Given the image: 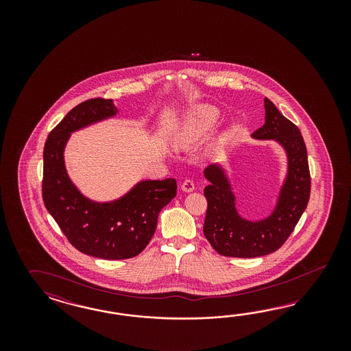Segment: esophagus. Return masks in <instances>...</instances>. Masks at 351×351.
Returning a JSON list of instances; mask_svg holds the SVG:
<instances>
[{"mask_svg":"<svg viewBox=\"0 0 351 351\" xmlns=\"http://www.w3.org/2000/svg\"><path fill=\"white\" fill-rule=\"evenodd\" d=\"M181 188L184 191H193L195 189V184L191 179H185L181 184Z\"/></svg>","mask_w":351,"mask_h":351,"instance_id":"esophagus-1","label":"esophagus"}]
</instances>
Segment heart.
Returning <instances> with one entry per match:
<instances>
[{
	"instance_id": "heart-1",
	"label": "heart",
	"mask_w": 351,
	"mask_h": 351,
	"mask_svg": "<svg viewBox=\"0 0 351 351\" xmlns=\"http://www.w3.org/2000/svg\"><path fill=\"white\" fill-rule=\"evenodd\" d=\"M220 121L217 109L210 106L193 108L185 118L181 128V138L186 144H193L207 136Z\"/></svg>"
}]
</instances>
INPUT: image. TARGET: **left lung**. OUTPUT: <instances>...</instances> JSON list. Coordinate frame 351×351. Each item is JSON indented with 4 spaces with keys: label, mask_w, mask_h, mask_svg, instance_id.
Returning <instances> with one entry per match:
<instances>
[{
    "label": "left lung",
    "mask_w": 351,
    "mask_h": 351,
    "mask_svg": "<svg viewBox=\"0 0 351 351\" xmlns=\"http://www.w3.org/2000/svg\"><path fill=\"white\" fill-rule=\"evenodd\" d=\"M265 125L256 138H274L287 152L288 175L274 213L261 221H245L237 211L230 185L219 166L204 170L211 184L204 188L207 213L203 233L220 255L251 258L276 252L292 234L310 198L308 152L301 132L265 97Z\"/></svg>",
    "instance_id": "left-lung-1"
}]
</instances>
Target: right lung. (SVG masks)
<instances>
[{"label": "right lung", "instance_id": "1", "mask_svg": "<svg viewBox=\"0 0 351 351\" xmlns=\"http://www.w3.org/2000/svg\"><path fill=\"white\" fill-rule=\"evenodd\" d=\"M110 99L96 97L75 106L50 131L43 148V199L69 243L106 260L138 256L157 228L160 211L176 195V180H147L116 202L86 199L68 179L63 149L69 134L116 114Z\"/></svg>", "mask_w": 351, "mask_h": 351}]
</instances>
